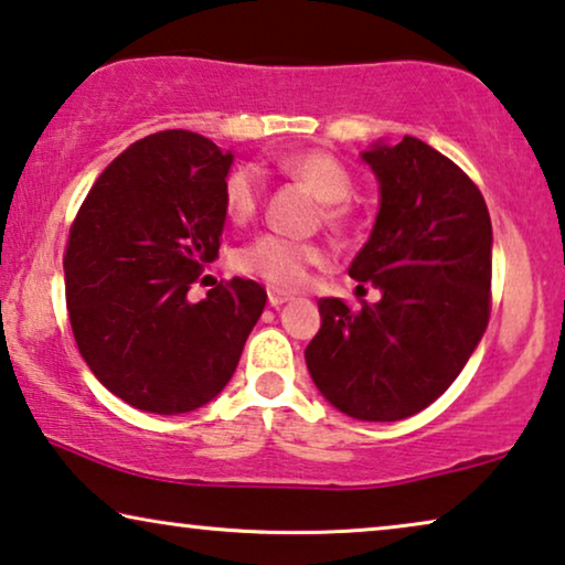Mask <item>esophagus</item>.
<instances>
[{"label": "esophagus", "instance_id": "obj_1", "mask_svg": "<svg viewBox=\"0 0 565 565\" xmlns=\"http://www.w3.org/2000/svg\"><path fill=\"white\" fill-rule=\"evenodd\" d=\"M290 298H292L290 292H285V290H277V288H269V290H267V303L273 306V308L282 306V303H288Z\"/></svg>", "mask_w": 565, "mask_h": 565}]
</instances>
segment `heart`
Masks as SVG:
<instances>
[{"label":"heart","mask_w":565,"mask_h":565,"mask_svg":"<svg viewBox=\"0 0 565 565\" xmlns=\"http://www.w3.org/2000/svg\"><path fill=\"white\" fill-rule=\"evenodd\" d=\"M277 169L292 180L303 182L316 198L323 200V218L334 228H347L354 221L352 195L354 180L334 153L306 149L285 153L277 159ZM262 200V177L254 167H234L223 180V207L236 223L249 221ZM329 252L319 242L280 234H259L236 252L234 265L238 273L254 275L275 288H298L306 282L308 269L327 265Z\"/></svg>","instance_id":"heart-1"}]
</instances>
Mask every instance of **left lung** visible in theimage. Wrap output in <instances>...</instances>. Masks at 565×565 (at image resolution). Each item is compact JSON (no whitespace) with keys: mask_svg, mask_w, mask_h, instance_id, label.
Segmentation results:
<instances>
[{"mask_svg":"<svg viewBox=\"0 0 565 565\" xmlns=\"http://www.w3.org/2000/svg\"><path fill=\"white\" fill-rule=\"evenodd\" d=\"M362 159L381 182V211L350 277L383 298L360 311L319 300L306 365L339 412L398 422L450 388L489 327L491 218L476 182L419 138Z\"/></svg>","mask_w":565,"mask_h":565,"instance_id":"obj_1","label":"left lung"}]
</instances>
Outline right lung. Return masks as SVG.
Listing matches in <instances>:
<instances>
[{"instance_id":"right-lung-1","label":"right lung","mask_w":565,"mask_h":565,"mask_svg":"<svg viewBox=\"0 0 565 565\" xmlns=\"http://www.w3.org/2000/svg\"><path fill=\"white\" fill-rule=\"evenodd\" d=\"M231 153L192 130H161L120 153L84 198L64 252L68 321L107 391L151 414L218 396L265 311L259 282L188 290L218 257Z\"/></svg>"}]
</instances>
